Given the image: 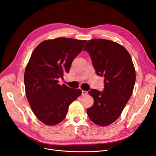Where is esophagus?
<instances>
[{"mask_svg": "<svg viewBox=\"0 0 156 156\" xmlns=\"http://www.w3.org/2000/svg\"><path fill=\"white\" fill-rule=\"evenodd\" d=\"M87 94V91H83V90L82 91V95H83V96H85V95H86Z\"/></svg>", "mask_w": 156, "mask_h": 156, "instance_id": "obj_1", "label": "esophagus"}]
</instances>
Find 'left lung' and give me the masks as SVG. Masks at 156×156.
<instances>
[{
	"label": "left lung",
	"instance_id": "left-lung-1",
	"mask_svg": "<svg viewBox=\"0 0 156 156\" xmlns=\"http://www.w3.org/2000/svg\"><path fill=\"white\" fill-rule=\"evenodd\" d=\"M83 50L89 53L96 74L105 78L103 92L95 89L88 92L94 103L87 113L95 125L108 126L119 117L133 94L134 64L125 48L111 40H89Z\"/></svg>",
	"mask_w": 156,
	"mask_h": 156
}]
</instances>
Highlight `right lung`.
Returning <instances> with one entry per match:
<instances>
[{
    "instance_id": "add662e5",
    "label": "right lung",
    "mask_w": 156,
    "mask_h": 156,
    "mask_svg": "<svg viewBox=\"0 0 156 156\" xmlns=\"http://www.w3.org/2000/svg\"><path fill=\"white\" fill-rule=\"evenodd\" d=\"M86 40L58 37L40 43L34 50L24 73L26 98L31 110L43 124L56 125L65 118L69 107L82 94L80 89L60 85Z\"/></svg>"
}]
</instances>
